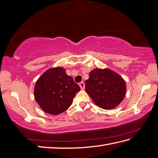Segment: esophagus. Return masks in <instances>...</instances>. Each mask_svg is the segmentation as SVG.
Here are the masks:
<instances>
[{
  "label": "esophagus",
  "instance_id": "esophagus-1",
  "mask_svg": "<svg viewBox=\"0 0 158 158\" xmlns=\"http://www.w3.org/2000/svg\"><path fill=\"white\" fill-rule=\"evenodd\" d=\"M79 87H80V88H81V89H84V88H85V84H84V83H83V82L79 83Z\"/></svg>",
  "mask_w": 158,
  "mask_h": 158
}]
</instances>
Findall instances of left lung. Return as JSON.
I'll use <instances>...</instances> for the list:
<instances>
[{"label": "left lung", "instance_id": "left-lung-1", "mask_svg": "<svg viewBox=\"0 0 158 158\" xmlns=\"http://www.w3.org/2000/svg\"><path fill=\"white\" fill-rule=\"evenodd\" d=\"M85 92L97 106L114 109L123 100L126 84L122 77L109 69H95L85 81Z\"/></svg>", "mask_w": 158, "mask_h": 158}]
</instances>
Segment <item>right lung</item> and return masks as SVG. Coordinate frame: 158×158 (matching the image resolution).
Instances as JSON below:
<instances>
[{
	"label": "right lung",
	"mask_w": 158,
	"mask_h": 158,
	"mask_svg": "<svg viewBox=\"0 0 158 158\" xmlns=\"http://www.w3.org/2000/svg\"><path fill=\"white\" fill-rule=\"evenodd\" d=\"M80 89L73 77L67 75L65 69L58 66L42 74L35 83L34 95L43 110L57 115L69 108Z\"/></svg>",
	"instance_id": "obj_1"
}]
</instances>
